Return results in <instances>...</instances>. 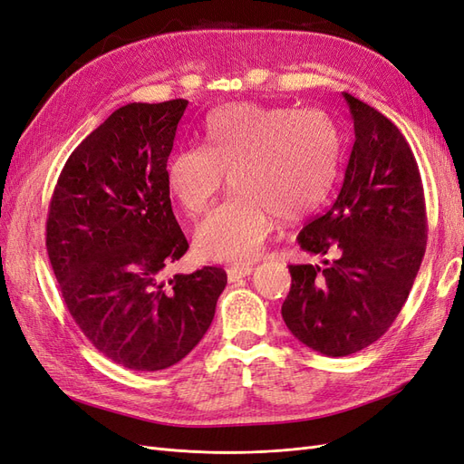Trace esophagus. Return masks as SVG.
<instances>
[{
  "label": "esophagus",
  "instance_id": "esophagus-1",
  "mask_svg": "<svg viewBox=\"0 0 464 464\" xmlns=\"http://www.w3.org/2000/svg\"><path fill=\"white\" fill-rule=\"evenodd\" d=\"M251 273H254V266H251V265H230L228 269H227V275H228L230 283H236V280L246 278Z\"/></svg>",
  "mask_w": 464,
  "mask_h": 464
}]
</instances>
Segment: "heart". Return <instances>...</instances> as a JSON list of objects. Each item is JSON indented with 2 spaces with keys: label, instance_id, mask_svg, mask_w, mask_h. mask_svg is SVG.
<instances>
[{
  "label": "heart",
  "instance_id": "1",
  "mask_svg": "<svg viewBox=\"0 0 464 464\" xmlns=\"http://www.w3.org/2000/svg\"><path fill=\"white\" fill-rule=\"evenodd\" d=\"M203 141L174 154L166 184L179 207L198 217L230 176L236 195L193 236L195 254L208 261L254 259L275 218L296 222L319 208L339 166V133L319 110L227 104L207 118Z\"/></svg>",
  "mask_w": 464,
  "mask_h": 464
}]
</instances>
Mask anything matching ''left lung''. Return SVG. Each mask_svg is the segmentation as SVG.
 I'll use <instances>...</instances> for the list:
<instances>
[{
	"label": "left lung",
	"instance_id": "1",
	"mask_svg": "<svg viewBox=\"0 0 464 464\" xmlns=\"http://www.w3.org/2000/svg\"><path fill=\"white\" fill-rule=\"evenodd\" d=\"M354 121L343 186L334 203L298 234L323 265H290L283 319L300 343L348 356L383 336L409 298L426 251L422 178L391 120L343 92Z\"/></svg>",
	"mask_w": 464,
	"mask_h": 464
}]
</instances>
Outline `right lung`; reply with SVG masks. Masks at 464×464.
I'll return each instance as SVG.
<instances>
[{"label": "right lung", "instance_id": "obj_1", "mask_svg": "<svg viewBox=\"0 0 464 464\" xmlns=\"http://www.w3.org/2000/svg\"><path fill=\"white\" fill-rule=\"evenodd\" d=\"M186 106L118 108L67 159L48 210L46 249L69 314L96 350L135 372L186 358L227 286L220 266L164 278L189 247L166 184Z\"/></svg>", "mask_w": 464, "mask_h": 464}]
</instances>
